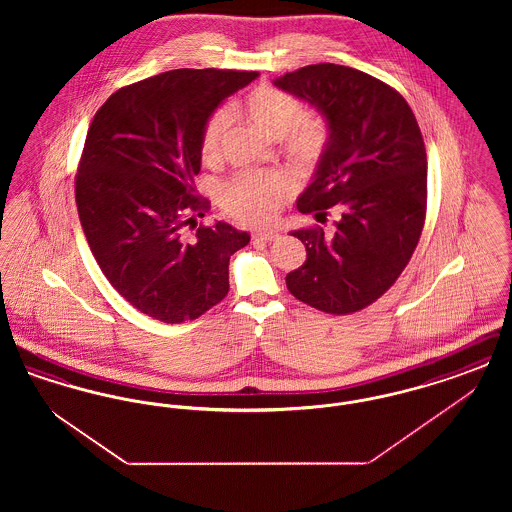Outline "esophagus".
<instances>
[{
    "label": "esophagus",
    "instance_id": "1",
    "mask_svg": "<svg viewBox=\"0 0 512 512\" xmlns=\"http://www.w3.org/2000/svg\"><path fill=\"white\" fill-rule=\"evenodd\" d=\"M251 238H253V242H274V240H278V232H274V230H259Z\"/></svg>",
    "mask_w": 512,
    "mask_h": 512
}]
</instances>
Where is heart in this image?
<instances>
[{
  "label": "heart",
  "mask_w": 512,
  "mask_h": 512,
  "mask_svg": "<svg viewBox=\"0 0 512 512\" xmlns=\"http://www.w3.org/2000/svg\"><path fill=\"white\" fill-rule=\"evenodd\" d=\"M240 113L270 138H280L284 153L297 167H315L330 144V124L318 115L303 111L292 94L274 86H257L238 103ZM230 126L224 109L213 111L201 126L199 155L205 163L219 161ZM292 192V182L280 172H240L224 182L220 205L245 224H267L276 217Z\"/></svg>",
  "instance_id": "heart-1"
}]
</instances>
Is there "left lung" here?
I'll return each instance as SVG.
<instances>
[{
  "label": "left lung",
  "mask_w": 512,
  "mask_h": 512,
  "mask_svg": "<svg viewBox=\"0 0 512 512\" xmlns=\"http://www.w3.org/2000/svg\"><path fill=\"white\" fill-rule=\"evenodd\" d=\"M274 84L315 105L332 132L297 209L341 213L332 234L293 230L307 259L286 286L318 311L357 313L395 284L424 228L428 171L418 122L397 90L351 67L318 63Z\"/></svg>",
  "instance_id": "1"
}]
</instances>
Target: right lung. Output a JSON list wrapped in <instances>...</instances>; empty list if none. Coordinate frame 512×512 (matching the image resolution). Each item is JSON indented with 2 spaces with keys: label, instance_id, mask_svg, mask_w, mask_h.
<instances>
[{
  "label": "right lung",
  "instance_id": "obj_1",
  "mask_svg": "<svg viewBox=\"0 0 512 512\" xmlns=\"http://www.w3.org/2000/svg\"><path fill=\"white\" fill-rule=\"evenodd\" d=\"M257 76L157 74L117 90L88 128L74 178L80 224L105 278L147 317L195 320L228 293L230 257L249 234L226 222L194 227L209 209L194 188L199 134L220 101Z\"/></svg>",
  "mask_w": 512,
  "mask_h": 512
}]
</instances>
